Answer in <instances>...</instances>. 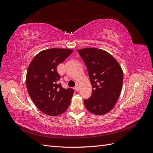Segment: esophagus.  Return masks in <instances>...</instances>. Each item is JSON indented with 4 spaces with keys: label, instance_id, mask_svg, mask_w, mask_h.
I'll use <instances>...</instances> for the list:
<instances>
[{
    "label": "esophagus",
    "instance_id": "1",
    "mask_svg": "<svg viewBox=\"0 0 153 153\" xmlns=\"http://www.w3.org/2000/svg\"><path fill=\"white\" fill-rule=\"evenodd\" d=\"M75 89L76 91H78V90H79V87H78V85L76 84L75 87Z\"/></svg>",
    "mask_w": 153,
    "mask_h": 153
}]
</instances>
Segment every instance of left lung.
I'll return each mask as SVG.
<instances>
[{"mask_svg": "<svg viewBox=\"0 0 153 153\" xmlns=\"http://www.w3.org/2000/svg\"><path fill=\"white\" fill-rule=\"evenodd\" d=\"M87 69L92 91L84 102L88 111L101 115L112 110L121 94L123 72L112 55L96 48L78 50Z\"/></svg>", "mask_w": 153, "mask_h": 153, "instance_id": "obj_1", "label": "left lung"}]
</instances>
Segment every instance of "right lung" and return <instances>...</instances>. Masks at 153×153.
Returning <instances> with one entry per match:
<instances>
[{
	"mask_svg": "<svg viewBox=\"0 0 153 153\" xmlns=\"http://www.w3.org/2000/svg\"><path fill=\"white\" fill-rule=\"evenodd\" d=\"M73 52L71 49L50 48L41 51L30 62L26 86L35 105L44 114L55 116L64 113L70 105L74 90L64 89L59 83V64Z\"/></svg>",
	"mask_w": 153,
	"mask_h": 153,
	"instance_id": "add662e5",
	"label": "right lung"
}]
</instances>
